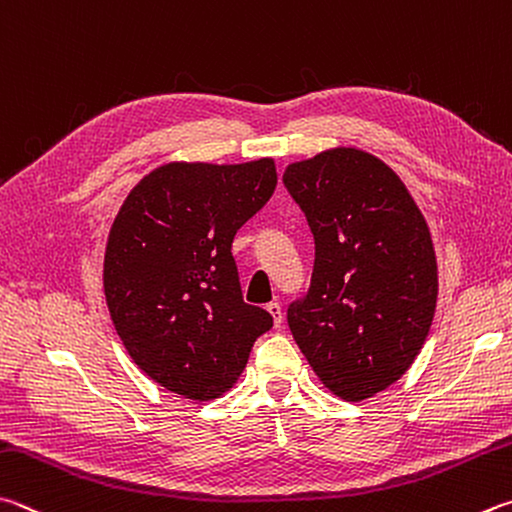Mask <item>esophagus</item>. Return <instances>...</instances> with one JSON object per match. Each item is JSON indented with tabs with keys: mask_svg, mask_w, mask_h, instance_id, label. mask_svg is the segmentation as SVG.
Returning <instances> with one entry per match:
<instances>
[{
	"mask_svg": "<svg viewBox=\"0 0 512 512\" xmlns=\"http://www.w3.org/2000/svg\"><path fill=\"white\" fill-rule=\"evenodd\" d=\"M266 311L271 313L275 329H280V327H282V306L277 304V302H271V304H266Z\"/></svg>",
	"mask_w": 512,
	"mask_h": 512,
	"instance_id": "obj_1",
	"label": "esophagus"
}]
</instances>
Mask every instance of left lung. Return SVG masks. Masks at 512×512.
<instances>
[{"instance_id": "left-lung-1", "label": "left lung", "mask_w": 512, "mask_h": 512, "mask_svg": "<svg viewBox=\"0 0 512 512\" xmlns=\"http://www.w3.org/2000/svg\"><path fill=\"white\" fill-rule=\"evenodd\" d=\"M284 185L315 239L309 293L288 306V327L320 383L360 403L394 385L430 333V228L401 176L358 147L286 165Z\"/></svg>"}]
</instances>
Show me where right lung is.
I'll return each mask as SVG.
<instances>
[{"label": "right lung", "instance_id": "add662e5", "mask_svg": "<svg viewBox=\"0 0 512 512\" xmlns=\"http://www.w3.org/2000/svg\"><path fill=\"white\" fill-rule=\"evenodd\" d=\"M275 185L273 159L172 161L134 185L111 224L102 268L111 322L138 369L188 401L224 396L273 327L241 297L230 248Z\"/></svg>", "mask_w": 512, "mask_h": 512}]
</instances>
